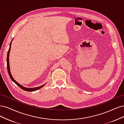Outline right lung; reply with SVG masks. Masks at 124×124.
I'll list each match as a JSON object with an SVG mask.
<instances>
[{"label": "right lung", "instance_id": "obj_1", "mask_svg": "<svg viewBox=\"0 0 124 124\" xmlns=\"http://www.w3.org/2000/svg\"><path fill=\"white\" fill-rule=\"evenodd\" d=\"M13 39H12V41L10 43V47H9V50L8 51V54H7V69H8V74L9 75V76L10 77V78L12 80V81H13L16 85L17 86H18L19 87H21V88L24 90V91H28V92H33V91H37L39 89L42 88V87H43L44 86V85H45L46 83H45L44 85H41L39 86H38V87H33V88H28V87H25L23 86V85H20V84H19L17 81H16L13 78V77H12V74L11 73V71H10V63H9V54H10V51L11 50V43H12V42Z\"/></svg>", "mask_w": 124, "mask_h": 124}]
</instances>
